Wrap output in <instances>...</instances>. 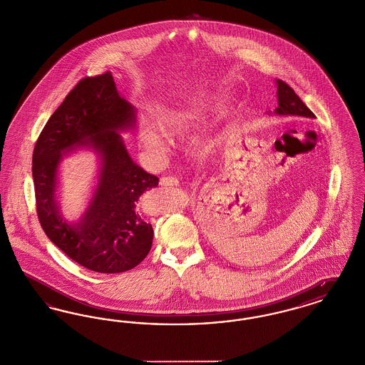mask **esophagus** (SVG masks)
<instances>
[{"label":"esophagus","instance_id":"esophagus-1","mask_svg":"<svg viewBox=\"0 0 365 365\" xmlns=\"http://www.w3.org/2000/svg\"><path fill=\"white\" fill-rule=\"evenodd\" d=\"M160 185H161L163 187H174V186L179 185V180H178V178H175V176H164V178H161Z\"/></svg>","mask_w":365,"mask_h":365}]
</instances>
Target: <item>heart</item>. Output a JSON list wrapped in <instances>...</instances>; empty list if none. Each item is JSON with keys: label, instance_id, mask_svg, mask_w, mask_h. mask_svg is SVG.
<instances>
[{"label": "heart", "instance_id": "heart-1", "mask_svg": "<svg viewBox=\"0 0 365 365\" xmlns=\"http://www.w3.org/2000/svg\"><path fill=\"white\" fill-rule=\"evenodd\" d=\"M195 115H197V110H191V112H187V113H183L180 116V119L182 120L183 119H189V118H192ZM140 139H142V143L145 145V148H148V149H152V150H161L163 149L161 138L158 137L156 131L152 130V128H143L140 131Z\"/></svg>", "mask_w": 365, "mask_h": 365}]
</instances>
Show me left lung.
<instances>
[{
    "instance_id": "1",
    "label": "left lung",
    "mask_w": 365,
    "mask_h": 365,
    "mask_svg": "<svg viewBox=\"0 0 365 365\" xmlns=\"http://www.w3.org/2000/svg\"><path fill=\"white\" fill-rule=\"evenodd\" d=\"M278 115H293L302 118H314L312 110L301 101V98L295 94L294 90L286 82L278 81Z\"/></svg>"
}]
</instances>
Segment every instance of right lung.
I'll list each match as a JSON object with an SVG mask.
<instances>
[{"label": "right lung", "mask_w": 365, "mask_h": 365, "mask_svg": "<svg viewBox=\"0 0 365 365\" xmlns=\"http://www.w3.org/2000/svg\"><path fill=\"white\" fill-rule=\"evenodd\" d=\"M134 108L122 98L109 72L81 79L45 124L33 153L35 205L48 238L90 271L119 274L150 252L153 228L137 212L139 197L158 185L128 156L122 135ZM83 144L102 152L101 182L84 219L75 227L61 220L53 201L61 156Z\"/></svg>", "instance_id": "1"}]
</instances>
